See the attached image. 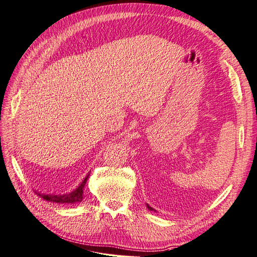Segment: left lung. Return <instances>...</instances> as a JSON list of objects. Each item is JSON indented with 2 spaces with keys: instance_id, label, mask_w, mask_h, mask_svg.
I'll return each instance as SVG.
<instances>
[{
  "instance_id": "obj_1",
  "label": "left lung",
  "mask_w": 257,
  "mask_h": 257,
  "mask_svg": "<svg viewBox=\"0 0 257 257\" xmlns=\"http://www.w3.org/2000/svg\"><path fill=\"white\" fill-rule=\"evenodd\" d=\"M146 206H147V208H148L149 210H154V212H156V210H155V209L152 207V206H149L148 204H146Z\"/></svg>"
}]
</instances>
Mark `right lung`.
I'll list each match as a JSON object with an SVG mask.
<instances>
[{"mask_svg":"<svg viewBox=\"0 0 257 257\" xmlns=\"http://www.w3.org/2000/svg\"><path fill=\"white\" fill-rule=\"evenodd\" d=\"M89 177V174L85 176L83 182L80 184L77 188L72 190L71 193L69 194H63V195H53V194H41L37 192V194L40 197L49 200V202H54V203H60V204H74V203H80L82 202L83 197V188L84 185L87 183V179Z\"/></svg>","mask_w":257,"mask_h":257,"instance_id":"obj_1","label":"right lung"}]
</instances>
